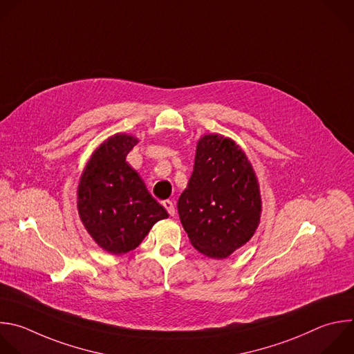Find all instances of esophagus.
<instances>
[{"label":"esophagus","instance_id":"1","mask_svg":"<svg viewBox=\"0 0 354 354\" xmlns=\"http://www.w3.org/2000/svg\"><path fill=\"white\" fill-rule=\"evenodd\" d=\"M162 205H164V208L168 211L169 215H175V204H174L171 200H164V201H162Z\"/></svg>","mask_w":354,"mask_h":354}]
</instances>
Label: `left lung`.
<instances>
[{"instance_id": "left-lung-1", "label": "left lung", "mask_w": 354, "mask_h": 354, "mask_svg": "<svg viewBox=\"0 0 354 354\" xmlns=\"http://www.w3.org/2000/svg\"><path fill=\"white\" fill-rule=\"evenodd\" d=\"M178 212L192 245L212 259L227 257L253 236L261 198L253 168L239 146L219 135L198 140Z\"/></svg>"}]
</instances>
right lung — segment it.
<instances>
[{"mask_svg": "<svg viewBox=\"0 0 354 354\" xmlns=\"http://www.w3.org/2000/svg\"><path fill=\"white\" fill-rule=\"evenodd\" d=\"M138 145L128 135H115L91 156L80 178L77 209L100 248L122 254L136 249L151 226L168 216L146 189L127 156Z\"/></svg>", "mask_w": 354, "mask_h": 354, "instance_id": "add662e5", "label": "right lung"}]
</instances>
